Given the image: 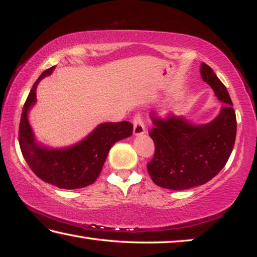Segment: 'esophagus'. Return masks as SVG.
Wrapping results in <instances>:
<instances>
[{
	"label": "esophagus",
	"instance_id": "1",
	"mask_svg": "<svg viewBox=\"0 0 257 257\" xmlns=\"http://www.w3.org/2000/svg\"><path fill=\"white\" fill-rule=\"evenodd\" d=\"M145 133V125L144 121L141 119V116L138 113L136 117L133 118V136L139 137Z\"/></svg>",
	"mask_w": 257,
	"mask_h": 257
}]
</instances>
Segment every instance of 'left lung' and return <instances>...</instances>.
Returning a JSON list of instances; mask_svg holds the SVG:
<instances>
[{"instance_id":"8db88e82","label":"left lung","mask_w":257,"mask_h":257,"mask_svg":"<svg viewBox=\"0 0 257 257\" xmlns=\"http://www.w3.org/2000/svg\"><path fill=\"white\" fill-rule=\"evenodd\" d=\"M200 73L225 104L206 124H194L183 117H153L156 127L149 136L155 155L147 169L160 187L183 191L208 183L225 167L233 149L236 118L227 89L206 63L201 64Z\"/></svg>"}]
</instances>
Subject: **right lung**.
<instances>
[{"mask_svg":"<svg viewBox=\"0 0 257 257\" xmlns=\"http://www.w3.org/2000/svg\"><path fill=\"white\" fill-rule=\"evenodd\" d=\"M46 70L35 81L24 104L19 124V146L31 170L39 178L58 188L77 189L92 185L101 173L110 148L117 141L132 136L130 121L101 123L77 144L53 148L39 142L29 120V112L37 103V87L53 73Z\"/></svg>","mask_w":257,"mask_h":257,"instance_id":"1","label":"right lung"}]
</instances>
